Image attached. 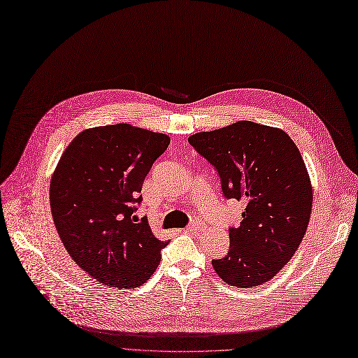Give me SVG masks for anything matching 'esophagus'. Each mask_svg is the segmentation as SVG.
<instances>
[{
  "instance_id": "esophagus-1",
  "label": "esophagus",
  "mask_w": 358,
  "mask_h": 358,
  "mask_svg": "<svg viewBox=\"0 0 358 358\" xmlns=\"http://www.w3.org/2000/svg\"><path fill=\"white\" fill-rule=\"evenodd\" d=\"M201 228H205V224L201 222V221H199V220H196L187 228H185V231H187V232H196V231H200Z\"/></svg>"
}]
</instances>
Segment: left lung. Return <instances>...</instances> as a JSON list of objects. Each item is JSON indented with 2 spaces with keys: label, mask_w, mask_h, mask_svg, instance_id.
<instances>
[{
  "label": "left lung",
  "mask_w": 358,
  "mask_h": 358,
  "mask_svg": "<svg viewBox=\"0 0 358 358\" xmlns=\"http://www.w3.org/2000/svg\"><path fill=\"white\" fill-rule=\"evenodd\" d=\"M217 171L227 199L245 200L240 227L229 228V250L212 262L231 287L268 282L295 255L313 206V187L292 138L253 121L189 137Z\"/></svg>",
  "instance_id": "left-lung-1"
}]
</instances>
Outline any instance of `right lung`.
Wrapping results in <instances>:
<instances>
[{
	"mask_svg": "<svg viewBox=\"0 0 358 358\" xmlns=\"http://www.w3.org/2000/svg\"><path fill=\"white\" fill-rule=\"evenodd\" d=\"M169 136L131 124L86 129L66 148L50 184L58 236L70 257L102 285L141 287L168 244L133 212L143 181Z\"/></svg>",
	"mask_w": 358,
	"mask_h": 358,
	"instance_id": "right-lung-1",
	"label": "right lung"
}]
</instances>
